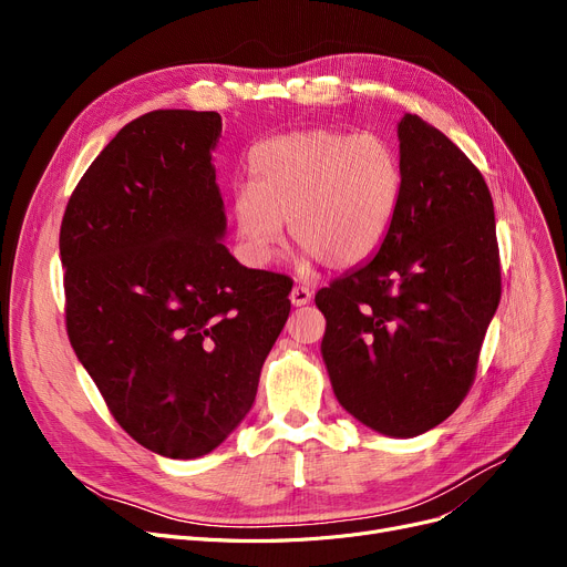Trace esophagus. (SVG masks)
Masks as SVG:
<instances>
[{"mask_svg":"<svg viewBox=\"0 0 567 567\" xmlns=\"http://www.w3.org/2000/svg\"><path fill=\"white\" fill-rule=\"evenodd\" d=\"M289 299H291V306L301 308V306L310 303V299H312V289H310V287H303V285H296V287L291 289V293H289Z\"/></svg>","mask_w":567,"mask_h":567,"instance_id":"34e87169","label":"esophagus"}]
</instances>
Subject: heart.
<instances>
[{
	"mask_svg": "<svg viewBox=\"0 0 567 567\" xmlns=\"http://www.w3.org/2000/svg\"><path fill=\"white\" fill-rule=\"evenodd\" d=\"M404 195L395 146L372 133L308 128L250 152V186L234 197L238 231L257 261L278 250L285 225L308 261L351 268L389 236Z\"/></svg>",
	"mask_w": 567,
	"mask_h": 567,
	"instance_id": "heart-1",
	"label": "heart"
}]
</instances>
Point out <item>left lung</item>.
<instances>
[{
	"label": "left lung",
	"instance_id": "1",
	"mask_svg": "<svg viewBox=\"0 0 567 567\" xmlns=\"http://www.w3.org/2000/svg\"><path fill=\"white\" fill-rule=\"evenodd\" d=\"M404 195L379 252L317 291L338 402L389 436L462 404L501 301L494 202L481 169L419 114L398 126Z\"/></svg>",
	"mask_w": 567,
	"mask_h": 567
}]
</instances>
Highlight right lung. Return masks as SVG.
I'll list each match as a JSON object with an SVG mask.
<instances>
[{"label":"right lung","instance_id":"1","mask_svg":"<svg viewBox=\"0 0 567 567\" xmlns=\"http://www.w3.org/2000/svg\"><path fill=\"white\" fill-rule=\"evenodd\" d=\"M218 112L154 110L78 182L59 229L66 333L122 430L152 453H212L246 419L291 310V278L220 244Z\"/></svg>","mask_w":567,"mask_h":567}]
</instances>
